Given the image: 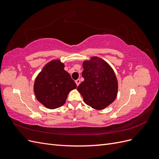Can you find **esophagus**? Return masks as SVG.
<instances>
[{
    "label": "esophagus",
    "instance_id": "obj_1",
    "mask_svg": "<svg viewBox=\"0 0 159 159\" xmlns=\"http://www.w3.org/2000/svg\"><path fill=\"white\" fill-rule=\"evenodd\" d=\"M75 83H76V84H77V85H80V79H78L77 80H75Z\"/></svg>",
    "mask_w": 159,
    "mask_h": 159
}]
</instances>
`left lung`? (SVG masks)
I'll return each instance as SVG.
<instances>
[{
    "mask_svg": "<svg viewBox=\"0 0 159 159\" xmlns=\"http://www.w3.org/2000/svg\"><path fill=\"white\" fill-rule=\"evenodd\" d=\"M84 81L77 88L84 102L95 109H103L117 98L118 82L113 69L99 57L83 62Z\"/></svg>",
    "mask_w": 159,
    "mask_h": 159,
    "instance_id": "left-lung-1",
    "label": "left lung"
}]
</instances>
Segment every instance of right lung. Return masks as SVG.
Instances as JSON below:
<instances>
[{"mask_svg": "<svg viewBox=\"0 0 159 159\" xmlns=\"http://www.w3.org/2000/svg\"><path fill=\"white\" fill-rule=\"evenodd\" d=\"M60 60L48 63L35 80L34 91L38 102L48 109L63 105L70 91L76 88L75 81L64 70Z\"/></svg>", "mask_w": 159, "mask_h": 159, "instance_id": "obj_1", "label": "right lung"}]
</instances>
